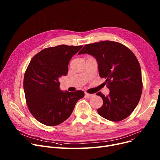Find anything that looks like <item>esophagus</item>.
Instances as JSON below:
<instances>
[{"instance_id": "34e87169", "label": "esophagus", "mask_w": 160, "mask_h": 160, "mask_svg": "<svg viewBox=\"0 0 160 160\" xmlns=\"http://www.w3.org/2000/svg\"><path fill=\"white\" fill-rule=\"evenodd\" d=\"M85 96L87 97V98H90L91 97L94 96V94H89V93H86V92H85Z\"/></svg>"}]
</instances>
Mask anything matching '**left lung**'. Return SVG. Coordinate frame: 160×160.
<instances>
[{"mask_svg": "<svg viewBox=\"0 0 160 160\" xmlns=\"http://www.w3.org/2000/svg\"><path fill=\"white\" fill-rule=\"evenodd\" d=\"M93 56L98 63L99 76L105 78L110 94L96 95L103 100L98 114L112 121L128 117L138 104L142 93L141 70L136 56L118 42L103 41L85 45L78 54Z\"/></svg>", "mask_w": 160, "mask_h": 160, "instance_id": "obj_1", "label": "left lung"}]
</instances>
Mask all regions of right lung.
I'll return each instance as SVG.
<instances>
[{
    "label": "right lung",
    "mask_w": 160,
    "mask_h": 160,
    "mask_svg": "<svg viewBox=\"0 0 160 160\" xmlns=\"http://www.w3.org/2000/svg\"><path fill=\"white\" fill-rule=\"evenodd\" d=\"M81 46L61 45L46 48L31 60L24 77L23 88L28 110L41 123L56 126L71 115L82 91H62L59 78L68 72V65Z\"/></svg>",
    "instance_id": "1"
}]
</instances>
